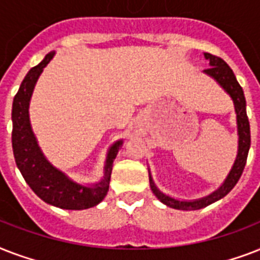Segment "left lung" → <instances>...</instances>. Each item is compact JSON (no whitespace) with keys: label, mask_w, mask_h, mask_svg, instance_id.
Masks as SVG:
<instances>
[{"label":"left lung","mask_w":260,"mask_h":260,"mask_svg":"<svg viewBox=\"0 0 260 260\" xmlns=\"http://www.w3.org/2000/svg\"><path fill=\"white\" fill-rule=\"evenodd\" d=\"M205 59L209 60V69L204 70L205 74L216 79V82L225 90L226 93L230 94L232 101L235 105V112H236V122H238V135H239V146H238V155L235 159V163L232 169H231L228 177L225 178V181L222 182V185L218 187L216 191H213L206 197H202L200 200H193V201H182V200H177L173 198L167 194L162 193L160 190L156 187L154 179L151 177L150 173V186L152 193L156 196L159 201L163 202L165 205L174 208V209L179 210H197L201 208L213 204V202L218 201L220 198L225 197L226 194L230 193L231 190L234 189L235 185L238 183L239 178L242 177V173L246 166L247 156H248V151H250L251 146V134H250V121L247 117L246 110V98H244V93H243L242 86L239 85L238 79L235 77L234 71L228 64H226L221 58L214 56L212 54L205 52L204 54ZM150 171V170H148Z\"/></svg>","instance_id":"left-lung-1"}]
</instances>
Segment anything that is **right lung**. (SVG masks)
<instances>
[{
    "label": "right lung",
    "mask_w": 260,
    "mask_h": 260,
    "mask_svg": "<svg viewBox=\"0 0 260 260\" xmlns=\"http://www.w3.org/2000/svg\"><path fill=\"white\" fill-rule=\"evenodd\" d=\"M50 52L46 58L32 67L14 95L12 108V147L18 170L25 182L43 201L60 209L82 210L98 205L109 190L112 165L121 148L122 140H117L106 155L104 178L93 186L81 185L66 174L52 166L40 150L29 121V101L35 85L43 73V69L54 58Z\"/></svg>",
    "instance_id": "right-lung-1"
}]
</instances>
